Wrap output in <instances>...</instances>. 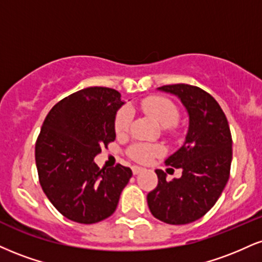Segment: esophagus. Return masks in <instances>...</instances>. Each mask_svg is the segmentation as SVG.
Returning <instances> with one entry per match:
<instances>
[{"label": "esophagus", "instance_id": "obj_1", "mask_svg": "<svg viewBox=\"0 0 262 262\" xmlns=\"http://www.w3.org/2000/svg\"><path fill=\"white\" fill-rule=\"evenodd\" d=\"M143 167H139V166H133L132 167V171H133L134 174H138V173H140L141 171H143Z\"/></svg>", "mask_w": 262, "mask_h": 262}]
</instances>
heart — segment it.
Instances as JSON below:
<instances>
[{
    "instance_id": "obj_1",
    "label": "heart",
    "mask_w": 262,
    "mask_h": 262,
    "mask_svg": "<svg viewBox=\"0 0 262 262\" xmlns=\"http://www.w3.org/2000/svg\"><path fill=\"white\" fill-rule=\"evenodd\" d=\"M141 111H144L150 117L162 125L163 128H168L178 121L179 111L177 106L163 96H149L140 102ZM133 118V111L129 106L119 110L115 118V130L118 135L124 134L128 130ZM161 152V147L150 144H135L130 147L129 154L134 160L140 162H146L154 155Z\"/></svg>"
}]
</instances>
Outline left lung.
<instances>
[{"mask_svg": "<svg viewBox=\"0 0 262 262\" xmlns=\"http://www.w3.org/2000/svg\"><path fill=\"white\" fill-rule=\"evenodd\" d=\"M157 90L178 97L187 111L188 130L182 146L166 160L182 169V177L167 181L166 173L156 169L159 184L147 194V205L160 221L187 225L216 204L228 182L231 130L217 101L200 88L174 84Z\"/></svg>", "mask_w": 262, "mask_h": 262, "instance_id": "8db88e82", "label": "left lung"}]
</instances>
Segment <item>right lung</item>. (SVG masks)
Listing matches in <instances>:
<instances>
[{
	"mask_svg": "<svg viewBox=\"0 0 262 262\" xmlns=\"http://www.w3.org/2000/svg\"><path fill=\"white\" fill-rule=\"evenodd\" d=\"M123 105L117 90L91 86L56 103L43 121L35 146L40 184L71 221L90 225L111 216L133 174L129 167L100 169L94 161L101 146L116 139Z\"/></svg>",
	"mask_w": 262,
	"mask_h": 262,
	"instance_id": "add662e5",
	"label": "right lung"
}]
</instances>
